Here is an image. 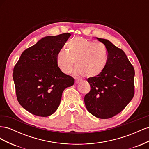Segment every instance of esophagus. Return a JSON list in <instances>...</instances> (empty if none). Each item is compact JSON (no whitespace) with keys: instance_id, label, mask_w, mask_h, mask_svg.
<instances>
[{"instance_id":"34e87169","label":"esophagus","mask_w":149,"mask_h":149,"mask_svg":"<svg viewBox=\"0 0 149 149\" xmlns=\"http://www.w3.org/2000/svg\"><path fill=\"white\" fill-rule=\"evenodd\" d=\"M80 82L79 79H75V84H78Z\"/></svg>"}]
</instances>
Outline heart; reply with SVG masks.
I'll use <instances>...</instances> for the list:
<instances>
[{"mask_svg": "<svg viewBox=\"0 0 149 149\" xmlns=\"http://www.w3.org/2000/svg\"><path fill=\"white\" fill-rule=\"evenodd\" d=\"M67 51L61 49L56 54L57 65L63 73L69 74L76 67V73L94 78L105 70L109 60V52L104 45L83 37L71 39L66 44Z\"/></svg>", "mask_w": 149, "mask_h": 149, "instance_id": "b5f03b06", "label": "heart"}]
</instances>
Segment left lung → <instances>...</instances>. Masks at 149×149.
<instances>
[{
	"label": "left lung",
	"mask_w": 149,
	"mask_h": 149,
	"mask_svg": "<svg viewBox=\"0 0 149 149\" xmlns=\"http://www.w3.org/2000/svg\"><path fill=\"white\" fill-rule=\"evenodd\" d=\"M96 38L107 47L109 60L100 75L87 79L91 90L84 101L92 115L109 119L120 112L133 98L135 71L123 49L106 39Z\"/></svg>",
	"instance_id": "1"
}]
</instances>
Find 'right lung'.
<instances>
[{"label":"right lung","mask_w":149,"mask_h":149,"mask_svg":"<svg viewBox=\"0 0 149 149\" xmlns=\"http://www.w3.org/2000/svg\"><path fill=\"white\" fill-rule=\"evenodd\" d=\"M70 33L47 36L26 49L13 68L17 100L33 115L47 117L60 106L63 91L74 84V79L58 68L56 56Z\"/></svg>","instance_id":"obj_1"}]
</instances>
